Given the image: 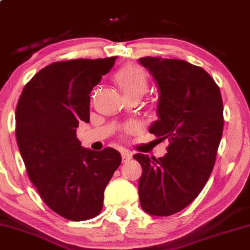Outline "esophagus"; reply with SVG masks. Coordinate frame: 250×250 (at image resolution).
I'll return each instance as SVG.
<instances>
[{"label": "esophagus", "instance_id": "34e87169", "mask_svg": "<svg viewBox=\"0 0 250 250\" xmlns=\"http://www.w3.org/2000/svg\"><path fill=\"white\" fill-rule=\"evenodd\" d=\"M132 156H133L132 152H129V150H127V149H124L122 152V159H123V162H124V163L128 162L129 159L132 158Z\"/></svg>", "mask_w": 250, "mask_h": 250}]
</instances>
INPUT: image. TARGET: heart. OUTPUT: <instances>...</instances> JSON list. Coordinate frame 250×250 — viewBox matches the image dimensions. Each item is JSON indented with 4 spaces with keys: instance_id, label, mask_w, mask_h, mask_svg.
<instances>
[{
    "instance_id": "b5f03b06",
    "label": "heart",
    "mask_w": 250,
    "mask_h": 250,
    "mask_svg": "<svg viewBox=\"0 0 250 250\" xmlns=\"http://www.w3.org/2000/svg\"><path fill=\"white\" fill-rule=\"evenodd\" d=\"M115 80L126 97H142L148 89V77L144 68L138 65L129 64L122 67L115 74ZM133 128L132 125H128L126 130L129 132Z\"/></svg>"
}]
</instances>
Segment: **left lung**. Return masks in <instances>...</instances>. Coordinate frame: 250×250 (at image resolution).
<instances>
[{"label": "left lung", "instance_id": "obj_1", "mask_svg": "<svg viewBox=\"0 0 250 250\" xmlns=\"http://www.w3.org/2000/svg\"><path fill=\"white\" fill-rule=\"evenodd\" d=\"M140 63L159 88L158 120L149 133L168 140L158 159L135 154L141 164V207L155 216L181 211L197 197L214 168L224 128L218 85L205 69L183 60L146 56Z\"/></svg>", "mask_w": 250, "mask_h": 250}]
</instances>
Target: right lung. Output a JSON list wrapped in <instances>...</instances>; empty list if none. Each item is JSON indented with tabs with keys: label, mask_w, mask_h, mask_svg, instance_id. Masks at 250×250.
<instances>
[{
	"label": "right lung",
	"mask_w": 250,
	"mask_h": 250,
	"mask_svg": "<svg viewBox=\"0 0 250 250\" xmlns=\"http://www.w3.org/2000/svg\"><path fill=\"white\" fill-rule=\"evenodd\" d=\"M116 56L52 63L23 88L15 112L16 142L27 175L44 203L82 222L103 208L104 190L122 157L116 149L83 148L76 128L89 122V93Z\"/></svg>",
	"instance_id": "add662e5"
}]
</instances>
